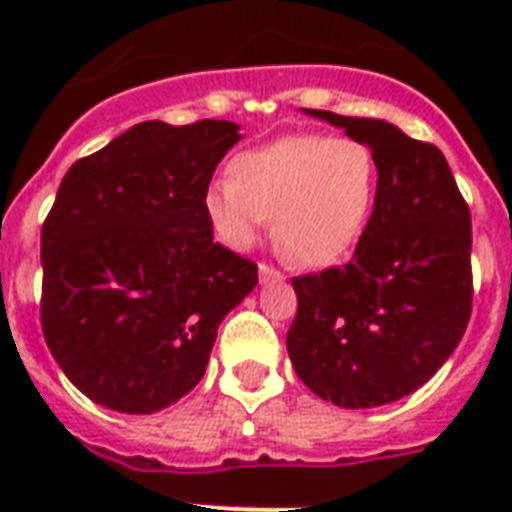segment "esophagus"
<instances>
[{"label":"esophagus","instance_id":"esophagus-1","mask_svg":"<svg viewBox=\"0 0 512 512\" xmlns=\"http://www.w3.org/2000/svg\"><path fill=\"white\" fill-rule=\"evenodd\" d=\"M281 279H284V273L276 271L273 265L260 263V281H263V284H271V281H281Z\"/></svg>","mask_w":512,"mask_h":512}]
</instances>
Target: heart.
Masks as SVG:
<instances>
[{
	"label": "heart",
	"instance_id": "1",
	"mask_svg": "<svg viewBox=\"0 0 512 512\" xmlns=\"http://www.w3.org/2000/svg\"><path fill=\"white\" fill-rule=\"evenodd\" d=\"M377 185V156L364 140L303 132L233 156L228 183L204 193V212L231 249L252 247L273 217V241L289 260L327 268L358 244Z\"/></svg>",
	"mask_w": 512,
	"mask_h": 512
}]
</instances>
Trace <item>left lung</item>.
Here are the masks:
<instances>
[{"instance_id":"1","label":"left lung","mask_w":512,"mask_h":512,"mask_svg":"<svg viewBox=\"0 0 512 512\" xmlns=\"http://www.w3.org/2000/svg\"><path fill=\"white\" fill-rule=\"evenodd\" d=\"M364 140L380 185L353 260L292 279L297 377L342 409L409 396L460 345L473 308L470 209L430 143L382 122L305 108Z\"/></svg>"}]
</instances>
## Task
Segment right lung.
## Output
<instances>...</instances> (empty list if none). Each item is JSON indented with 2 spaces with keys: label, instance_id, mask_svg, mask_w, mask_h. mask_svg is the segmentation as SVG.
Wrapping results in <instances>:
<instances>
[{
  "label": "right lung",
  "instance_id": "1",
  "mask_svg": "<svg viewBox=\"0 0 512 512\" xmlns=\"http://www.w3.org/2000/svg\"><path fill=\"white\" fill-rule=\"evenodd\" d=\"M239 124L140 122L71 164L42 225V332L95 404L154 414L204 377L257 265L212 241L204 193Z\"/></svg>",
  "mask_w": 512,
  "mask_h": 512
}]
</instances>
